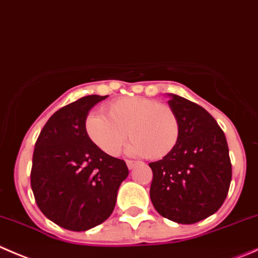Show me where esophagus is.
Segmentation results:
<instances>
[{
  "label": "esophagus",
  "instance_id": "esophagus-1",
  "mask_svg": "<svg viewBox=\"0 0 258 258\" xmlns=\"http://www.w3.org/2000/svg\"><path fill=\"white\" fill-rule=\"evenodd\" d=\"M137 164H138V162H135V160H126V165H128L129 169H133V168H134Z\"/></svg>",
  "mask_w": 258,
  "mask_h": 258
}]
</instances>
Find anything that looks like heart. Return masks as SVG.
Here are the masks:
<instances>
[{"mask_svg": "<svg viewBox=\"0 0 258 258\" xmlns=\"http://www.w3.org/2000/svg\"><path fill=\"white\" fill-rule=\"evenodd\" d=\"M104 113L86 116L84 129L86 137L105 154L116 157L126 139L132 142L130 154L148 159H162L177 145L179 123L169 105L140 96H124L111 101Z\"/></svg>", "mask_w": 258, "mask_h": 258, "instance_id": "heart-1", "label": "heart"}]
</instances>
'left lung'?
I'll list each match as a JSON object with an SVG mask.
<instances>
[{
	"mask_svg": "<svg viewBox=\"0 0 258 258\" xmlns=\"http://www.w3.org/2000/svg\"><path fill=\"white\" fill-rule=\"evenodd\" d=\"M169 98L179 138L167 157L149 163L150 200L160 216L192 224L216 213L226 200L232 179L228 145L206 109L174 94Z\"/></svg>",
	"mask_w": 258,
	"mask_h": 258,
	"instance_id": "8db88e82",
	"label": "left lung"
}]
</instances>
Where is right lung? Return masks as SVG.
Masks as SVG:
<instances>
[{"mask_svg":"<svg viewBox=\"0 0 258 258\" xmlns=\"http://www.w3.org/2000/svg\"><path fill=\"white\" fill-rule=\"evenodd\" d=\"M106 98L88 95L58 109L35 144L31 188L37 207L70 231H88L106 221L129 174L125 162L101 152L84 129L89 111Z\"/></svg>","mask_w":258,"mask_h":258,"instance_id":"1","label":"right lung"}]
</instances>
